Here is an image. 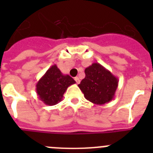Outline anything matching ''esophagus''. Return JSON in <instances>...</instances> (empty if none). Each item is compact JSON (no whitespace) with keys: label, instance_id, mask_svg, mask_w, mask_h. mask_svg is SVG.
<instances>
[{"label":"esophagus","instance_id":"esophagus-1","mask_svg":"<svg viewBox=\"0 0 153 153\" xmlns=\"http://www.w3.org/2000/svg\"><path fill=\"white\" fill-rule=\"evenodd\" d=\"M74 79H75L76 83H77V84H79V83H80V79H79V77H75L74 78Z\"/></svg>","mask_w":153,"mask_h":153}]
</instances>
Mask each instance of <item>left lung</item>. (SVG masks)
Masks as SVG:
<instances>
[{
    "label": "left lung",
    "mask_w": 153,
    "mask_h": 153,
    "mask_svg": "<svg viewBox=\"0 0 153 153\" xmlns=\"http://www.w3.org/2000/svg\"><path fill=\"white\" fill-rule=\"evenodd\" d=\"M84 79L78 86L90 102L103 105L114 99L118 87V78L98 63H93L85 69Z\"/></svg>",
    "instance_id": "obj_1"
}]
</instances>
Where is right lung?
<instances>
[{
  "mask_svg": "<svg viewBox=\"0 0 153 153\" xmlns=\"http://www.w3.org/2000/svg\"><path fill=\"white\" fill-rule=\"evenodd\" d=\"M76 81L69 75H64L56 64L47 70L36 85V94L42 102L53 106L62 100L69 86Z\"/></svg>",
  "mask_w": 153,
  "mask_h": 153,
  "instance_id": "right-lung-1",
  "label": "right lung"
}]
</instances>
